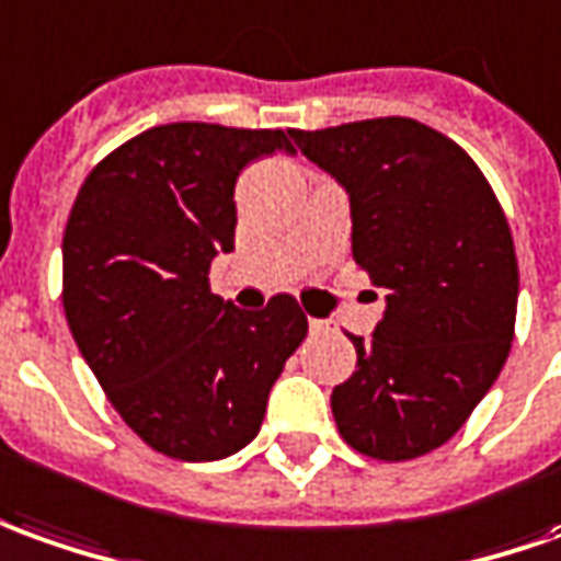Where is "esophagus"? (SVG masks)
Here are the masks:
<instances>
[{
    "label": "esophagus",
    "instance_id": "34e87169",
    "mask_svg": "<svg viewBox=\"0 0 561 561\" xmlns=\"http://www.w3.org/2000/svg\"><path fill=\"white\" fill-rule=\"evenodd\" d=\"M308 327H311V332L330 330V327H327V320H318V318H308Z\"/></svg>",
    "mask_w": 561,
    "mask_h": 561
}]
</instances>
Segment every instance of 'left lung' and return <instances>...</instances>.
<instances>
[{"label":"left lung","instance_id":"8db88e82","mask_svg":"<svg viewBox=\"0 0 561 561\" xmlns=\"http://www.w3.org/2000/svg\"><path fill=\"white\" fill-rule=\"evenodd\" d=\"M351 198L354 262L388 308L332 388L335 427L376 461H412L465 427L507 360L519 265L477 161L415 118L289 130ZM293 149V152H296Z\"/></svg>","mask_w":561,"mask_h":561}]
</instances>
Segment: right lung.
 I'll list each match as a JSON object with an SVG mask.
<instances>
[{"instance_id":"add662e5","label":"right lung","mask_w":561,"mask_h":561,"mask_svg":"<svg viewBox=\"0 0 561 561\" xmlns=\"http://www.w3.org/2000/svg\"><path fill=\"white\" fill-rule=\"evenodd\" d=\"M274 152H293L284 130L149 127L88 173L69 210V332L122 421L176 461L243 449L308 332L287 293L241 311L207 277L234 250L238 173Z\"/></svg>"}]
</instances>
